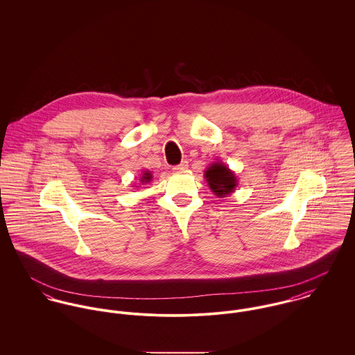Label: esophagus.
Returning a JSON list of instances; mask_svg holds the SVG:
<instances>
[{"label": "esophagus", "instance_id": "obj_1", "mask_svg": "<svg viewBox=\"0 0 355 355\" xmlns=\"http://www.w3.org/2000/svg\"><path fill=\"white\" fill-rule=\"evenodd\" d=\"M187 168H189V162H187V161H182L179 165L173 166V171H175V172H183V171H186Z\"/></svg>", "mask_w": 355, "mask_h": 355}]
</instances>
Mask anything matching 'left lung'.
Here are the masks:
<instances>
[{"mask_svg":"<svg viewBox=\"0 0 355 355\" xmlns=\"http://www.w3.org/2000/svg\"><path fill=\"white\" fill-rule=\"evenodd\" d=\"M205 179L214 196L218 198L232 194L238 186V178L224 162L216 161L210 164L205 171Z\"/></svg>","mask_w":355,"mask_h":355,"instance_id":"1","label":"left lung"}]
</instances>
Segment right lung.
I'll list each match as a JSON object with an SVG mask.
<instances>
[{
	"label": "right lung",
	"mask_w": 355,
	"mask_h": 355,
	"mask_svg": "<svg viewBox=\"0 0 355 355\" xmlns=\"http://www.w3.org/2000/svg\"><path fill=\"white\" fill-rule=\"evenodd\" d=\"M152 179V172H150V171H144V173H142V176H141L139 180H141L142 184H146V183H149Z\"/></svg>",
	"instance_id": "add662e5"
}]
</instances>
